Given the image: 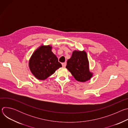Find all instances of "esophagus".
<instances>
[{
  "mask_svg": "<svg viewBox=\"0 0 128 128\" xmlns=\"http://www.w3.org/2000/svg\"><path fill=\"white\" fill-rule=\"evenodd\" d=\"M62 66L63 67H66V62H64V63H62Z\"/></svg>",
  "mask_w": 128,
  "mask_h": 128,
  "instance_id": "1",
  "label": "esophagus"
}]
</instances>
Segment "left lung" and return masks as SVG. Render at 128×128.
<instances>
[{"instance_id":"8db88e82","label":"left lung","mask_w":128,"mask_h":128,"mask_svg":"<svg viewBox=\"0 0 128 128\" xmlns=\"http://www.w3.org/2000/svg\"><path fill=\"white\" fill-rule=\"evenodd\" d=\"M66 68L80 82H86L93 76V73L90 71L87 54L84 50L73 52L71 57L67 60Z\"/></svg>"}]
</instances>
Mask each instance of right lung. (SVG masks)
<instances>
[{
	"label": "right lung",
	"mask_w": 128,
	"mask_h": 128,
	"mask_svg": "<svg viewBox=\"0 0 128 128\" xmlns=\"http://www.w3.org/2000/svg\"><path fill=\"white\" fill-rule=\"evenodd\" d=\"M52 48L50 45L40 46L34 52L29 61L31 73L39 80H46L62 67Z\"/></svg>",
	"instance_id": "1"
}]
</instances>
